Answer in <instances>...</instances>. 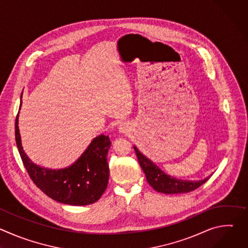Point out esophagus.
I'll return each mask as SVG.
<instances>
[{
  "mask_svg": "<svg viewBox=\"0 0 248 248\" xmlns=\"http://www.w3.org/2000/svg\"><path fill=\"white\" fill-rule=\"evenodd\" d=\"M128 125L125 124V123H124V124H120V126H119V129H120V131L121 132H123V133H124V132H126L127 130H128Z\"/></svg>",
  "mask_w": 248,
  "mask_h": 248,
  "instance_id": "34e87169",
  "label": "esophagus"
}]
</instances>
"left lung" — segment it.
Here are the masks:
<instances>
[{
	"mask_svg": "<svg viewBox=\"0 0 248 248\" xmlns=\"http://www.w3.org/2000/svg\"><path fill=\"white\" fill-rule=\"evenodd\" d=\"M140 167L142 168L148 184L158 192L166 194L187 193L195 190L200 186L205 184L209 176L201 181H185L175 179L171 175L164 172L158 166H156L151 160L141 153L137 147L133 146Z\"/></svg>",
	"mask_w": 248,
	"mask_h": 248,
	"instance_id": "8db88e82",
	"label": "left lung"
}]
</instances>
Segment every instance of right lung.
<instances>
[{
    "label": "right lung",
    "mask_w": 248,
    "mask_h": 248,
    "mask_svg": "<svg viewBox=\"0 0 248 248\" xmlns=\"http://www.w3.org/2000/svg\"><path fill=\"white\" fill-rule=\"evenodd\" d=\"M21 101L19 110L21 107ZM16 119V141L22 163L33 183L57 202L84 206L95 203L107 188L110 169L107 161L111 141L108 135L95 137L83 154L72 165L61 170L37 166L25 154Z\"/></svg>",
    "instance_id": "1"
}]
</instances>
